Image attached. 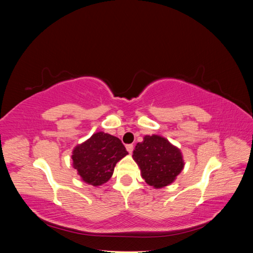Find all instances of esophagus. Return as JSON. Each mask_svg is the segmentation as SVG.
<instances>
[{"mask_svg": "<svg viewBox=\"0 0 253 253\" xmlns=\"http://www.w3.org/2000/svg\"><path fill=\"white\" fill-rule=\"evenodd\" d=\"M126 148V151L129 153V154H132V152L134 150V145L133 144H127Z\"/></svg>", "mask_w": 253, "mask_h": 253, "instance_id": "obj_1", "label": "esophagus"}]
</instances>
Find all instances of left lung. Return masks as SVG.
Wrapping results in <instances>:
<instances>
[{"label":"left lung","instance_id":"obj_1","mask_svg":"<svg viewBox=\"0 0 253 253\" xmlns=\"http://www.w3.org/2000/svg\"><path fill=\"white\" fill-rule=\"evenodd\" d=\"M133 159L142 178L155 189L170 185L185 167L180 150L159 135H145L143 141L136 144Z\"/></svg>","mask_w":253,"mask_h":253}]
</instances>
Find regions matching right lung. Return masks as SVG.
Wrapping results in <instances>:
<instances>
[{
	"label": "right lung",
	"mask_w": 253,
	"mask_h": 253,
	"mask_svg": "<svg viewBox=\"0 0 253 253\" xmlns=\"http://www.w3.org/2000/svg\"><path fill=\"white\" fill-rule=\"evenodd\" d=\"M128 153L117 137L97 132L73 150V167L81 179L94 187L108 181L115 166Z\"/></svg>",
	"instance_id": "1"
}]
</instances>
